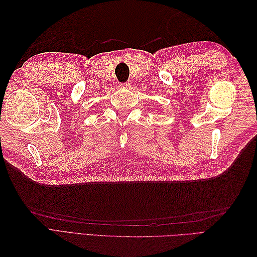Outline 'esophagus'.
Segmentation results:
<instances>
[{
  "mask_svg": "<svg viewBox=\"0 0 257 257\" xmlns=\"http://www.w3.org/2000/svg\"><path fill=\"white\" fill-rule=\"evenodd\" d=\"M132 86V81H125V83L121 84V87H123V88H129V87Z\"/></svg>",
  "mask_w": 257,
  "mask_h": 257,
  "instance_id": "obj_1",
  "label": "esophagus"
}]
</instances>
